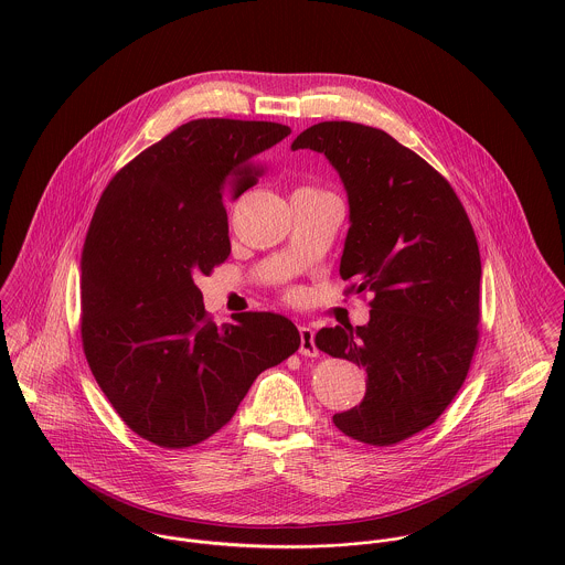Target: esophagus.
<instances>
[{"mask_svg": "<svg viewBox=\"0 0 565 565\" xmlns=\"http://www.w3.org/2000/svg\"><path fill=\"white\" fill-rule=\"evenodd\" d=\"M300 354L305 356H318L320 350L316 345V332L309 326H300Z\"/></svg>", "mask_w": 565, "mask_h": 565, "instance_id": "esophagus-1", "label": "esophagus"}]
</instances>
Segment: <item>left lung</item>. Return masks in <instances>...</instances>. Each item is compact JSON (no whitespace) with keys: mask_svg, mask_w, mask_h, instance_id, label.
<instances>
[{"mask_svg":"<svg viewBox=\"0 0 565 565\" xmlns=\"http://www.w3.org/2000/svg\"><path fill=\"white\" fill-rule=\"evenodd\" d=\"M291 150L337 169L350 206L339 274L372 291L370 322L334 326L316 345L361 365L365 396L334 426L370 446H392L430 426L461 390L481 320V254L448 180L379 128L322 121Z\"/></svg>","mask_w":565,"mask_h":565,"instance_id":"8db88e82","label":"left lung"}]
</instances>
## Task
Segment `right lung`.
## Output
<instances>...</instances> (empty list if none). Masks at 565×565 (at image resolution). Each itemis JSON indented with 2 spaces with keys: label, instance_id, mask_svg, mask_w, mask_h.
Segmentation results:
<instances>
[{
  "label": "right lung",
  "instance_id": "1",
  "mask_svg": "<svg viewBox=\"0 0 565 565\" xmlns=\"http://www.w3.org/2000/svg\"><path fill=\"white\" fill-rule=\"evenodd\" d=\"M291 130L193 119L128 162L104 189L82 247V345L119 417L162 448L231 422L256 376L300 348L278 313L213 322L198 276L231 254L226 191L256 184L252 161Z\"/></svg>",
  "mask_w": 565,
  "mask_h": 565
}]
</instances>
